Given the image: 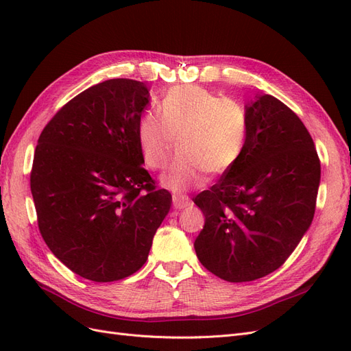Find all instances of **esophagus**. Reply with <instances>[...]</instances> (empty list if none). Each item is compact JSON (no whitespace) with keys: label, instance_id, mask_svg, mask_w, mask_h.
<instances>
[{"label":"esophagus","instance_id":"1","mask_svg":"<svg viewBox=\"0 0 351 351\" xmlns=\"http://www.w3.org/2000/svg\"><path fill=\"white\" fill-rule=\"evenodd\" d=\"M189 205H190V200H189V197H186V196H174V197H173V206H174V209H177V210L186 209Z\"/></svg>","mask_w":351,"mask_h":351}]
</instances>
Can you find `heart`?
Returning <instances> with one entry per match:
<instances>
[{
    "mask_svg": "<svg viewBox=\"0 0 351 351\" xmlns=\"http://www.w3.org/2000/svg\"><path fill=\"white\" fill-rule=\"evenodd\" d=\"M247 133V114L239 102L196 84L169 89L159 102V112L146 111L137 125L145 162L154 169L167 165L177 142L180 151L161 183L178 193L199 187L206 171L221 174L236 165Z\"/></svg>",
    "mask_w": 351,
    "mask_h": 351,
    "instance_id": "b5f03b06",
    "label": "heart"
}]
</instances>
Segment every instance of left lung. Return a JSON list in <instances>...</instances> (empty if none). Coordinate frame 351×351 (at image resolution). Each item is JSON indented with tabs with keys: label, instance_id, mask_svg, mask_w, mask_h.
<instances>
[{
	"label": "left lung",
	"instance_id": "1",
	"mask_svg": "<svg viewBox=\"0 0 351 351\" xmlns=\"http://www.w3.org/2000/svg\"><path fill=\"white\" fill-rule=\"evenodd\" d=\"M249 133L243 155L193 202L205 215L195 240L200 263L230 282L278 269L309 230L321 162L302 120L272 95L244 107Z\"/></svg>",
	"mask_w": 351,
	"mask_h": 351
}]
</instances>
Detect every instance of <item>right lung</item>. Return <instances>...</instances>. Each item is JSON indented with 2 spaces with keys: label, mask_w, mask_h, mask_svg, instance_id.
Instances as JSON below:
<instances>
[{
  "label": "right lung",
  "mask_w": 351,
  "mask_h": 351,
  "mask_svg": "<svg viewBox=\"0 0 351 351\" xmlns=\"http://www.w3.org/2000/svg\"><path fill=\"white\" fill-rule=\"evenodd\" d=\"M147 104L143 82L105 80L67 102L38 139L30 190L42 239L95 282L139 271L171 206L143 168L137 125Z\"/></svg>",
  "instance_id": "1"
}]
</instances>
